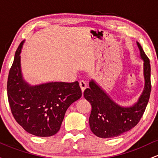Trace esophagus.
Here are the masks:
<instances>
[{
	"instance_id": "34e87169",
	"label": "esophagus",
	"mask_w": 158,
	"mask_h": 158,
	"mask_svg": "<svg viewBox=\"0 0 158 158\" xmlns=\"http://www.w3.org/2000/svg\"><path fill=\"white\" fill-rule=\"evenodd\" d=\"M79 86H80V88H81V92L83 93V92H84V90L86 89V88H87L86 82H85V81H83V80L80 81H79Z\"/></svg>"
}]
</instances>
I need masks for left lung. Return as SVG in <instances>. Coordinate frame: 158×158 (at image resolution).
Instances as JSON below:
<instances>
[{
	"instance_id": "left-lung-1",
	"label": "left lung",
	"mask_w": 158,
	"mask_h": 158,
	"mask_svg": "<svg viewBox=\"0 0 158 158\" xmlns=\"http://www.w3.org/2000/svg\"><path fill=\"white\" fill-rule=\"evenodd\" d=\"M139 56L143 60L144 88L138 101L132 106L123 107L116 103L110 96L91 79L84 97L91 105L89 125L91 131L101 138H110L123 135L133 128L140 120L147 106L151 93V66L142 47L137 42Z\"/></svg>"
}]
</instances>
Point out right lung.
<instances>
[{
    "label": "right lung",
    "mask_w": 158,
    "mask_h": 158,
    "mask_svg": "<svg viewBox=\"0 0 158 158\" xmlns=\"http://www.w3.org/2000/svg\"><path fill=\"white\" fill-rule=\"evenodd\" d=\"M21 41L15 52L7 81V96L12 115L25 131L38 137H50L60 129L65 112L81 97L78 81H52L30 85L21 69Z\"/></svg>",
    "instance_id": "add662e5"
}]
</instances>
